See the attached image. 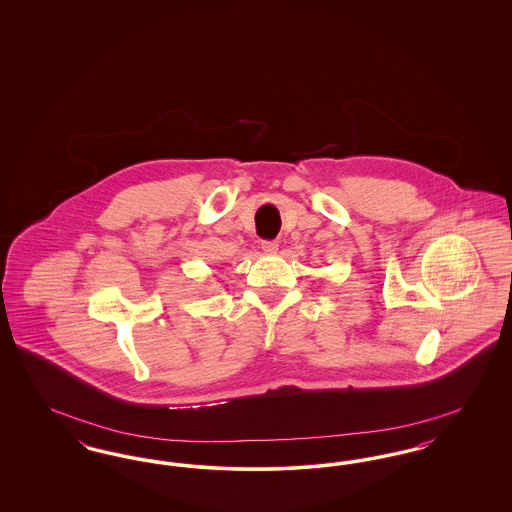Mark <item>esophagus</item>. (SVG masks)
<instances>
[{
  "mask_svg": "<svg viewBox=\"0 0 512 512\" xmlns=\"http://www.w3.org/2000/svg\"><path fill=\"white\" fill-rule=\"evenodd\" d=\"M261 249L267 253V255H274L278 251V244L276 242H263Z\"/></svg>",
  "mask_w": 512,
  "mask_h": 512,
  "instance_id": "obj_1",
  "label": "esophagus"
}]
</instances>
